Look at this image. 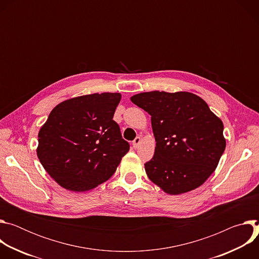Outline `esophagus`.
I'll list each match as a JSON object with an SVG mask.
<instances>
[{
	"label": "esophagus",
	"instance_id": "1",
	"mask_svg": "<svg viewBox=\"0 0 259 259\" xmlns=\"http://www.w3.org/2000/svg\"><path fill=\"white\" fill-rule=\"evenodd\" d=\"M140 142H141V138H140L139 136L136 137V138L132 141V145H133L134 149H137V147H138L139 144H140Z\"/></svg>",
	"mask_w": 259,
	"mask_h": 259
}]
</instances>
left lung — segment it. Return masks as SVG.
<instances>
[{"label":"left lung","mask_w":259,"mask_h":259,"mask_svg":"<svg viewBox=\"0 0 259 259\" xmlns=\"http://www.w3.org/2000/svg\"><path fill=\"white\" fill-rule=\"evenodd\" d=\"M131 101L152 117L156 139L149 178L169 195L191 192L208 179L226 150L224 124L190 92H143Z\"/></svg>","instance_id":"8db88e82"}]
</instances>
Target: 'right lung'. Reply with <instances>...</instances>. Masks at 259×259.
I'll return each instance as SVG.
<instances>
[{"instance_id": "1", "label": "right lung", "mask_w": 259, "mask_h": 259, "mask_svg": "<svg viewBox=\"0 0 259 259\" xmlns=\"http://www.w3.org/2000/svg\"><path fill=\"white\" fill-rule=\"evenodd\" d=\"M120 100V93H94L51 110L39 131L36 155L60 187L86 192L116 172L130 147L113 120Z\"/></svg>"}]
</instances>
